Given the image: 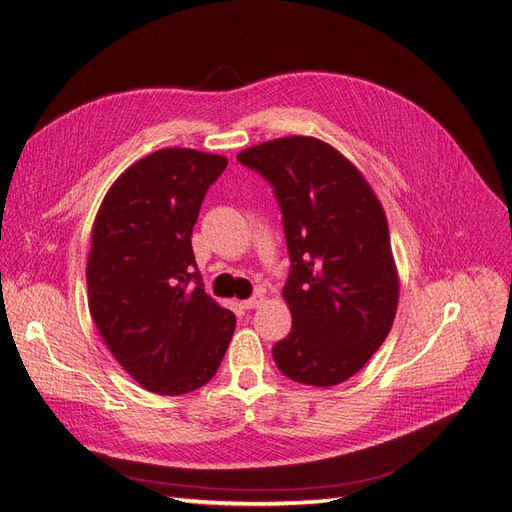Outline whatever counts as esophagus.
Returning <instances> with one entry per match:
<instances>
[{
  "label": "esophagus",
  "instance_id": "1",
  "mask_svg": "<svg viewBox=\"0 0 512 512\" xmlns=\"http://www.w3.org/2000/svg\"><path fill=\"white\" fill-rule=\"evenodd\" d=\"M261 303H264V292H255L251 298H246V300H242V307L244 309H257V307H261Z\"/></svg>",
  "mask_w": 512,
  "mask_h": 512
}]
</instances>
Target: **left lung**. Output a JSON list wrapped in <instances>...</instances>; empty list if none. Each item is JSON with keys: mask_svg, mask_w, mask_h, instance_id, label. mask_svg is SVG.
<instances>
[{"mask_svg": "<svg viewBox=\"0 0 512 512\" xmlns=\"http://www.w3.org/2000/svg\"><path fill=\"white\" fill-rule=\"evenodd\" d=\"M238 162L272 186L292 261L283 287L292 331L272 346L274 363L296 383H344L396 318L398 272L383 207L359 170L318 138L257 144Z\"/></svg>", "mask_w": 512, "mask_h": 512, "instance_id": "8db88e82", "label": "left lung"}]
</instances>
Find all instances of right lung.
Segmentation results:
<instances>
[{
  "instance_id": "right-lung-1",
  "label": "right lung",
  "mask_w": 512,
  "mask_h": 512,
  "mask_svg": "<svg viewBox=\"0 0 512 512\" xmlns=\"http://www.w3.org/2000/svg\"><path fill=\"white\" fill-rule=\"evenodd\" d=\"M220 155L160 149L114 181L93 227L88 307L114 359L153 393L181 396L212 381L235 316L203 290L192 227Z\"/></svg>"
}]
</instances>
